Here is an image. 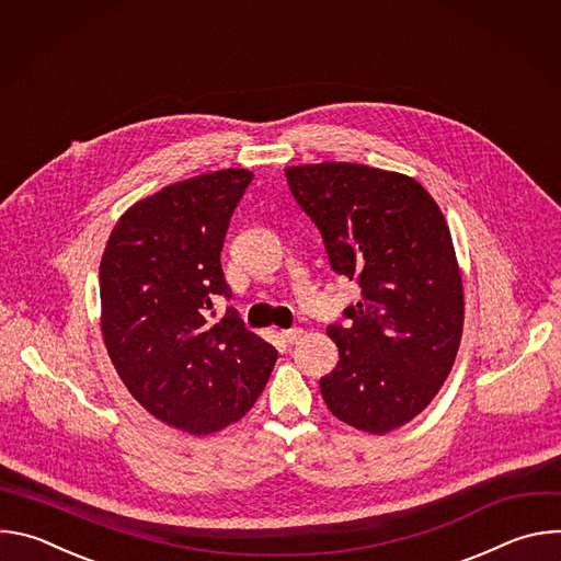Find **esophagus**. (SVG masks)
Instances as JSON below:
<instances>
[{
    "instance_id": "esophagus-1",
    "label": "esophagus",
    "mask_w": 561,
    "mask_h": 561,
    "mask_svg": "<svg viewBox=\"0 0 561 561\" xmlns=\"http://www.w3.org/2000/svg\"><path fill=\"white\" fill-rule=\"evenodd\" d=\"M301 335H304L301 329H288V331L282 333V337H284L288 344H297V342L301 340Z\"/></svg>"
}]
</instances>
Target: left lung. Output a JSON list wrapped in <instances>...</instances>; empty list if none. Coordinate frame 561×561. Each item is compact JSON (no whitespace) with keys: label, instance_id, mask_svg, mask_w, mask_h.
<instances>
[{"label":"left lung","instance_id":"8db88e82","mask_svg":"<svg viewBox=\"0 0 561 561\" xmlns=\"http://www.w3.org/2000/svg\"><path fill=\"white\" fill-rule=\"evenodd\" d=\"M331 268L362 288L329 327L340 364L319 379L329 411L366 433L420 415L448 377L463 324L461 275L439 206L413 178L327 162L284 171Z\"/></svg>","mask_w":561,"mask_h":561}]
</instances>
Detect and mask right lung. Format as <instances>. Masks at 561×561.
Wrapping results in <instances>:
<instances>
[{
  "instance_id": "obj_1",
  "label": "right lung",
  "mask_w": 561,
  "mask_h": 561,
  "mask_svg": "<svg viewBox=\"0 0 561 561\" xmlns=\"http://www.w3.org/2000/svg\"><path fill=\"white\" fill-rule=\"evenodd\" d=\"M253 180L226 169L178 182L130 206L100 264L102 335L117 375L159 422L208 435L244 417L277 351L230 301L224 237Z\"/></svg>"
}]
</instances>
